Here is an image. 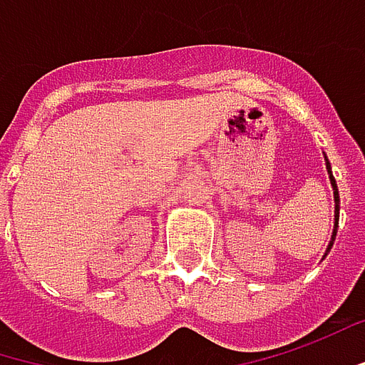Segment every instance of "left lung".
I'll list each match as a JSON object with an SVG mask.
<instances>
[{
  "instance_id": "obj_1",
  "label": "left lung",
  "mask_w": 365,
  "mask_h": 365,
  "mask_svg": "<svg viewBox=\"0 0 365 365\" xmlns=\"http://www.w3.org/2000/svg\"><path fill=\"white\" fill-rule=\"evenodd\" d=\"M324 161H327V171H329V180H331L332 185V196H334V227H332V235H331V242H329V246H327V252H324V256L331 252L332 244H334V237H336V227H339V190H336V182H334V178H332V171H331V163L327 159V155H324Z\"/></svg>"
}]
</instances>
